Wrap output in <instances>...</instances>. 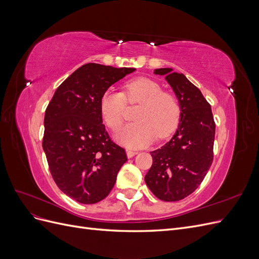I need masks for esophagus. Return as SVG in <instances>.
I'll use <instances>...</instances> for the list:
<instances>
[{"mask_svg": "<svg viewBox=\"0 0 259 259\" xmlns=\"http://www.w3.org/2000/svg\"><path fill=\"white\" fill-rule=\"evenodd\" d=\"M137 154V152L136 151H133V150H126V155H127V158L128 159H131V158H133V156H135Z\"/></svg>", "mask_w": 259, "mask_h": 259, "instance_id": "esophagus-1", "label": "esophagus"}]
</instances>
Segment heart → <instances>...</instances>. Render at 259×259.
Instances as JSON below:
<instances>
[{
    "instance_id": "1",
    "label": "heart",
    "mask_w": 259,
    "mask_h": 259,
    "mask_svg": "<svg viewBox=\"0 0 259 259\" xmlns=\"http://www.w3.org/2000/svg\"><path fill=\"white\" fill-rule=\"evenodd\" d=\"M125 104L139 105L135 123L125 125L116 132L115 139L127 148H143L151 144L155 136L162 139L177 128L180 106L177 98L149 77H136L122 86V93L106 91L99 99V111L110 130L120 126Z\"/></svg>"
}]
</instances>
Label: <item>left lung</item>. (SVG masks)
<instances>
[{
  "instance_id": "obj_1",
  "label": "left lung",
  "mask_w": 259,
  "mask_h": 259,
  "mask_svg": "<svg viewBox=\"0 0 259 259\" xmlns=\"http://www.w3.org/2000/svg\"><path fill=\"white\" fill-rule=\"evenodd\" d=\"M164 75L180 106L177 131L161 148L151 151L153 163L145 176L156 198L174 202L191 194L203 182L213 162L215 122L201 91L171 68L154 70Z\"/></svg>"
}]
</instances>
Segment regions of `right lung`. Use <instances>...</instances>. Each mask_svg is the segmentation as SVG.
<instances>
[{"mask_svg": "<svg viewBox=\"0 0 259 259\" xmlns=\"http://www.w3.org/2000/svg\"><path fill=\"white\" fill-rule=\"evenodd\" d=\"M135 70L86 64L59 85L46 108L43 150L51 174L62 192L82 204L104 200L127 161L108 135L99 99Z\"/></svg>", "mask_w": 259, "mask_h": 259, "instance_id": "obj_1", "label": "right lung"}]
</instances>
